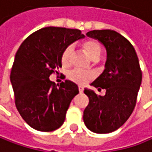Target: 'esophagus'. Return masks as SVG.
<instances>
[{
    "mask_svg": "<svg viewBox=\"0 0 152 152\" xmlns=\"http://www.w3.org/2000/svg\"><path fill=\"white\" fill-rule=\"evenodd\" d=\"M79 92H83V91H84V88H83V86H79Z\"/></svg>",
    "mask_w": 152,
    "mask_h": 152,
    "instance_id": "obj_1",
    "label": "esophagus"
}]
</instances>
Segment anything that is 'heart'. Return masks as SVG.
Returning a JSON list of instances; mask_svg holds the SVG:
<instances>
[{
    "mask_svg": "<svg viewBox=\"0 0 152 152\" xmlns=\"http://www.w3.org/2000/svg\"><path fill=\"white\" fill-rule=\"evenodd\" d=\"M83 48L86 51L87 54L91 59L97 57H100L102 53V48L99 41L95 39H87L83 43ZM74 47L72 44L67 45L63 50L60 57V61L63 66H69L72 63V57L73 53ZM69 79L72 81L75 82L80 85H85L92 80L94 78V74L92 72L81 70V69H74L69 72Z\"/></svg>",
    "mask_w": 152,
    "mask_h": 152,
    "instance_id": "heart-1",
    "label": "heart"
}]
</instances>
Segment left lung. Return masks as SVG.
I'll use <instances>...</instances> for the list:
<instances>
[{
  "label": "left lung",
  "mask_w": 152,
  "mask_h": 152,
  "mask_svg": "<svg viewBox=\"0 0 152 152\" xmlns=\"http://www.w3.org/2000/svg\"><path fill=\"white\" fill-rule=\"evenodd\" d=\"M86 35L99 40L106 48L105 69L92 86L105 89L104 96H98L85 89L89 98L83 120L95 133H110L118 130L129 118L135 108L142 81V71L133 46L113 30H92Z\"/></svg>",
  "instance_id": "8db88e82"
}]
</instances>
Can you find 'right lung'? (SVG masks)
Returning a JSON list of instances; mask_svg holds the SVG:
<instances>
[{
  "label": "right lung",
  "instance_id": "right-lung-1",
  "mask_svg": "<svg viewBox=\"0 0 152 152\" xmlns=\"http://www.w3.org/2000/svg\"><path fill=\"white\" fill-rule=\"evenodd\" d=\"M84 38L79 29L48 27L30 34L20 46L10 73L15 102L22 118L32 128L53 132L63 125L78 86L65 80L55 86L51 74L59 73L65 48Z\"/></svg>",
  "mask_w": 152,
  "mask_h": 152
}]
</instances>
